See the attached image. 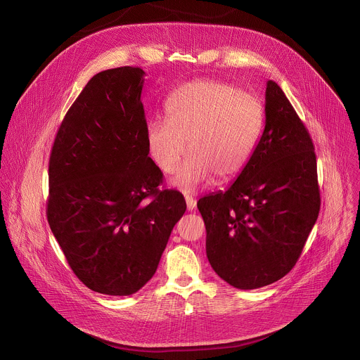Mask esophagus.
<instances>
[{
	"instance_id": "34e87169",
	"label": "esophagus",
	"mask_w": 360,
	"mask_h": 360,
	"mask_svg": "<svg viewBox=\"0 0 360 360\" xmlns=\"http://www.w3.org/2000/svg\"><path fill=\"white\" fill-rule=\"evenodd\" d=\"M185 200H186V208L188 211H193L196 208V199L189 196V195H185Z\"/></svg>"
}]
</instances>
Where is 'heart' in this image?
Masks as SVG:
<instances>
[{
  "mask_svg": "<svg viewBox=\"0 0 360 360\" xmlns=\"http://www.w3.org/2000/svg\"><path fill=\"white\" fill-rule=\"evenodd\" d=\"M167 120L146 125V146L157 167L172 174L174 184L186 191L236 178L249 164L264 128V107L252 94L235 85L196 79L178 88L167 101Z\"/></svg>",
  "mask_w": 360,
  "mask_h": 360,
  "instance_id": "b5f03b06",
  "label": "heart"
}]
</instances>
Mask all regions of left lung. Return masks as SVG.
<instances>
[{"mask_svg": "<svg viewBox=\"0 0 360 360\" xmlns=\"http://www.w3.org/2000/svg\"><path fill=\"white\" fill-rule=\"evenodd\" d=\"M265 99V129L249 164L225 192L198 200L211 266L245 290L290 272L321 210L309 132L275 81Z\"/></svg>", "mask_w": 360, "mask_h": 360, "instance_id": "8db88e82", "label": "left lung"}]
</instances>
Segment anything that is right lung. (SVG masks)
I'll return each instance as SVG.
<instances>
[{"mask_svg":"<svg viewBox=\"0 0 360 360\" xmlns=\"http://www.w3.org/2000/svg\"><path fill=\"white\" fill-rule=\"evenodd\" d=\"M143 75L139 67L94 75L49 157V228L77 278L104 295H132L153 276L186 211L148 157Z\"/></svg>","mask_w":360,"mask_h":360,"instance_id":"add662e5","label":"right lung"}]
</instances>
